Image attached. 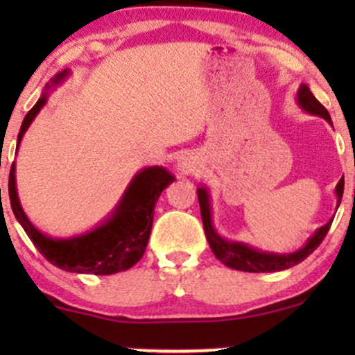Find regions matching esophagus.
<instances>
[{"label":"esophagus","mask_w":355,"mask_h":355,"mask_svg":"<svg viewBox=\"0 0 355 355\" xmlns=\"http://www.w3.org/2000/svg\"><path fill=\"white\" fill-rule=\"evenodd\" d=\"M197 168H198V160H197V157H193V155L187 153V155H183V157L178 158L177 170H178V172H180L182 175L193 173Z\"/></svg>","instance_id":"34e87169"}]
</instances>
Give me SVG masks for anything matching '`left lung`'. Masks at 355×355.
<instances>
[{
    "instance_id": "obj_1",
    "label": "left lung",
    "mask_w": 355,
    "mask_h": 355,
    "mask_svg": "<svg viewBox=\"0 0 355 355\" xmlns=\"http://www.w3.org/2000/svg\"><path fill=\"white\" fill-rule=\"evenodd\" d=\"M297 105L304 110V112L311 113V115L322 116L332 125L331 115L329 112L320 105V101L312 95L307 85H300L297 89ZM198 193V203H200L202 211V222L203 230H205V237L209 240V245L223 266L235 268V270L243 272H280L285 268H291L300 263L302 260L307 259L309 255L320 245V242L327 235L329 229L332 225V220H329L325 225L315 230V234L305 242V245L299 250L292 252V254H274V252H263L259 248L247 245L243 242H234V240L223 239L222 235L215 230L214 222H211V203H210V191L207 187L200 185L197 189ZM342 193H344V177L340 178L339 183L336 185V195H337V207L339 209Z\"/></svg>"
}]
</instances>
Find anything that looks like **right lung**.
<instances>
[{
	"label": "right lung",
	"mask_w": 355,
	"mask_h": 355,
	"mask_svg": "<svg viewBox=\"0 0 355 355\" xmlns=\"http://www.w3.org/2000/svg\"><path fill=\"white\" fill-rule=\"evenodd\" d=\"M68 75V70L58 73L51 80V85H46V92L42 98L26 113L18 133L16 152L26 130L33 123L40 110L46 105L48 89L60 85ZM15 172L16 166L13 162L8 182L11 209L40 254L61 270L93 275H112L128 270L144 257L152 232L155 203L162 191L175 180L173 175L164 166H145L132 178L118 205L100 225L75 237L53 239L36 229L24 214L16 191Z\"/></svg>",
	"instance_id": "right-lung-1"
}]
</instances>
